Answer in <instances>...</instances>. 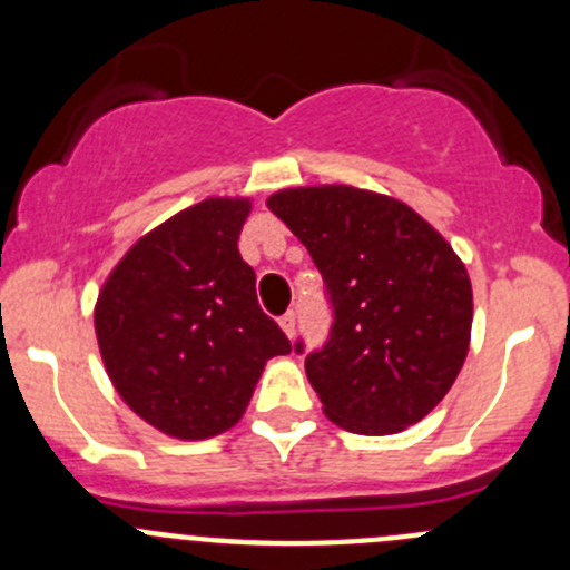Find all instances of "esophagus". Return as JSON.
<instances>
[{
	"instance_id": "1",
	"label": "esophagus",
	"mask_w": 570,
	"mask_h": 570,
	"mask_svg": "<svg viewBox=\"0 0 570 570\" xmlns=\"http://www.w3.org/2000/svg\"><path fill=\"white\" fill-rule=\"evenodd\" d=\"M278 322H281V327H284L286 336H289V338L295 336V327H297V317H295V312H286L284 317H281Z\"/></svg>"
}]
</instances>
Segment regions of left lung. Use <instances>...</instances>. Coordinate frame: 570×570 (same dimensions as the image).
I'll return each mask as SVG.
<instances>
[{
    "instance_id": "1",
    "label": "left lung",
    "mask_w": 570,
    "mask_h": 570,
    "mask_svg": "<svg viewBox=\"0 0 570 570\" xmlns=\"http://www.w3.org/2000/svg\"><path fill=\"white\" fill-rule=\"evenodd\" d=\"M267 206L312 253L331 303V333L306 355L325 416L364 435L428 416L471 336V281L450 243L402 200L344 184L281 189Z\"/></svg>"
}]
</instances>
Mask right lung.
Segmentation results:
<instances>
[{
  "label": "right lung",
  "instance_id": "add662e5",
  "mask_svg": "<svg viewBox=\"0 0 570 570\" xmlns=\"http://www.w3.org/2000/svg\"><path fill=\"white\" fill-rule=\"evenodd\" d=\"M248 212L239 198L178 212L131 245L96 303L109 381L137 416L174 439L234 428L264 364L292 353L239 256Z\"/></svg>",
  "mask_w": 570,
  "mask_h": 570
}]
</instances>
